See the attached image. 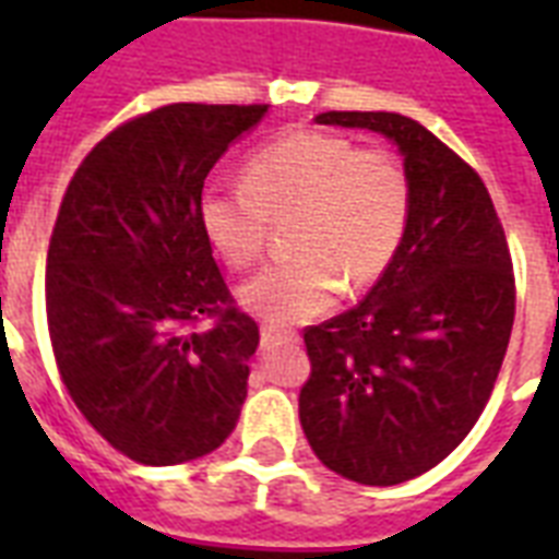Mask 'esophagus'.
Instances as JSON below:
<instances>
[{
    "label": "esophagus",
    "mask_w": 559,
    "mask_h": 559,
    "mask_svg": "<svg viewBox=\"0 0 559 559\" xmlns=\"http://www.w3.org/2000/svg\"><path fill=\"white\" fill-rule=\"evenodd\" d=\"M261 340L266 345H281V342H298V333L287 331V328H275V324H263Z\"/></svg>",
    "instance_id": "1"
}]
</instances>
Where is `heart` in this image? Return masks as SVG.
<instances>
[{"instance_id": "1", "label": "heart", "mask_w": 559, "mask_h": 559, "mask_svg": "<svg viewBox=\"0 0 559 559\" xmlns=\"http://www.w3.org/2000/svg\"><path fill=\"white\" fill-rule=\"evenodd\" d=\"M412 174L391 147H357L324 130H287L243 162V186H205L200 226L235 272L261 263L270 219L293 214V258L243 289L246 307L272 324H298L366 289L391 270L412 219Z\"/></svg>"}]
</instances>
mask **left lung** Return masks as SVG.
<instances>
[{
    "mask_svg": "<svg viewBox=\"0 0 559 559\" xmlns=\"http://www.w3.org/2000/svg\"><path fill=\"white\" fill-rule=\"evenodd\" d=\"M397 144L415 202L391 270L357 307L305 328L298 417L324 467L389 487L441 464L485 412L511 342L502 219L459 153L397 112H322Z\"/></svg>",
    "mask_w": 559,
    "mask_h": 559,
    "instance_id": "obj_1",
    "label": "left lung"
}]
</instances>
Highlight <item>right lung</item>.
<instances>
[{
    "instance_id": "obj_1",
    "label": "right lung",
    "mask_w": 559,
    "mask_h": 559,
    "mask_svg": "<svg viewBox=\"0 0 559 559\" xmlns=\"http://www.w3.org/2000/svg\"><path fill=\"white\" fill-rule=\"evenodd\" d=\"M266 104H168L118 124L74 170L46 258V319L69 397L127 459L217 450L246 400L258 322L200 226L214 162Z\"/></svg>"
}]
</instances>
